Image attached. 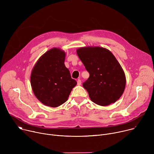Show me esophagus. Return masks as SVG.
Here are the masks:
<instances>
[{"instance_id":"obj_1","label":"esophagus","mask_w":154,"mask_h":154,"mask_svg":"<svg viewBox=\"0 0 154 154\" xmlns=\"http://www.w3.org/2000/svg\"><path fill=\"white\" fill-rule=\"evenodd\" d=\"M77 82V85H81V83H82V82H81L80 79H78Z\"/></svg>"}]
</instances>
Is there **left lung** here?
I'll return each mask as SVG.
<instances>
[{
    "mask_svg": "<svg viewBox=\"0 0 154 154\" xmlns=\"http://www.w3.org/2000/svg\"><path fill=\"white\" fill-rule=\"evenodd\" d=\"M77 55L89 72L83 86L95 103L106 106L117 101L125 86V76L113 54L100 47L81 48Z\"/></svg>",
    "mask_w": 154,
    "mask_h": 154,
    "instance_id": "1",
    "label": "left lung"
}]
</instances>
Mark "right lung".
<instances>
[{
  "label": "right lung",
  "mask_w": 154,
  "mask_h": 154,
  "mask_svg": "<svg viewBox=\"0 0 154 154\" xmlns=\"http://www.w3.org/2000/svg\"><path fill=\"white\" fill-rule=\"evenodd\" d=\"M65 53L54 48L38 60L32 70L30 82L37 99L47 106L57 107L64 103L77 82L64 65Z\"/></svg>",
  "instance_id": "right-lung-1"
}]
</instances>
